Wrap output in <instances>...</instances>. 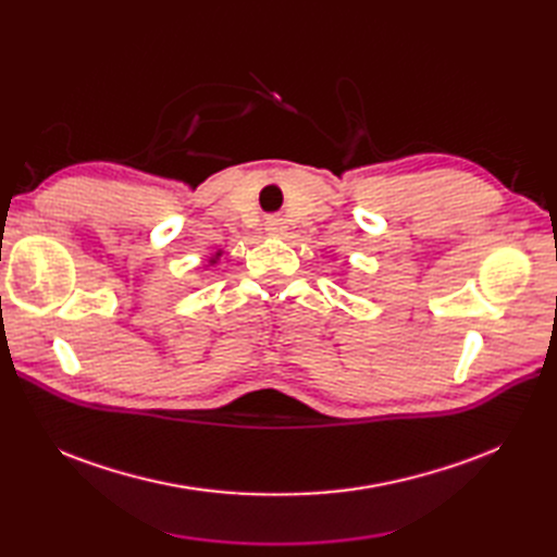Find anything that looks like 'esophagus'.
Returning a JSON list of instances; mask_svg holds the SVG:
<instances>
[{"mask_svg":"<svg viewBox=\"0 0 557 557\" xmlns=\"http://www.w3.org/2000/svg\"><path fill=\"white\" fill-rule=\"evenodd\" d=\"M285 227H288V225H285L281 215H269L264 221V230H267V234H272V237H283Z\"/></svg>","mask_w":557,"mask_h":557,"instance_id":"esophagus-1","label":"esophagus"}]
</instances>
